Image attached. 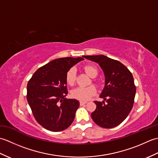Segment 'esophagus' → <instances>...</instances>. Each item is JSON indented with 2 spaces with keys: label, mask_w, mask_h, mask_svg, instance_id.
I'll return each mask as SVG.
<instances>
[{
  "label": "esophagus",
  "mask_w": 158,
  "mask_h": 158,
  "mask_svg": "<svg viewBox=\"0 0 158 158\" xmlns=\"http://www.w3.org/2000/svg\"><path fill=\"white\" fill-rule=\"evenodd\" d=\"M79 103H80V105H85V104H86L87 102H85V101H80Z\"/></svg>",
  "instance_id": "esophagus-1"
}]
</instances>
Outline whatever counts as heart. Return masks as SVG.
Wrapping results in <instances>:
<instances>
[{
  "mask_svg": "<svg viewBox=\"0 0 158 158\" xmlns=\"http://www.w3.org/2000/svg\"><path fill=\"white\" fill-rule=\"evenodd\" d=\"M83 70L86 73L87 75L92 78H94L98 74V70L96 66L90 64H87L83 66ZM66 82L69 85H73L76 81V70L75 68H70L68 70L65 76ZM93 82L96 85L98 84V82L96 80L94 79ZM96 94V89L93 85H90L86 88L83 87H78L74 89L71 92L72 97L74 98L81 100V101H87L95 96Z\"/></svg>",
  "mask_w": 158,
  "mask_h": 158,
  "instance_id": "heart-1",
  "label": "heart"
}]
</instances>
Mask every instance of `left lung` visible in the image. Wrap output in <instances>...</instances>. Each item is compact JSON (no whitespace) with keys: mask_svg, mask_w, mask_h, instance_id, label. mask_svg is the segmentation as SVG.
<instances>
[{"mask_svg":"<svg viewBox=\"0 0 158 158\" xmlns=\"http://www.w3.org/2000/svg\"><path fill=\"white\" fill-rule=\"evenodd\" d=\"M97 62L105 76V86L100 97L106 101H94L96 110L91 116L97 125L112 128L119 125L132 109L136 86L132 73L117 60L103 55L84 56Z\"/></svg>","mask_w":158,"mask_h":158,"instance_id":"8db88e82","label":"left lung"}]
</instances>
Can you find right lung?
<instances>
[{
	"mask_svg": "<svg viewBox=\"0 0 158 158\" xmlns=\"http://www.w3.org/2000/svg\"><path fill=\"white\" fill-rule=\"evenodd\" d=\"M84 60L62 58L53 60L36 70L27 84L28 102L40 125L52 132L69 127L79 106L76 99H66V73L77 63Z\"/></svg>",
	"mask_w": 158,
	"mask_h": 158,
	"instance_id": "1",
	"label": "right lung"
}]
</instances>
